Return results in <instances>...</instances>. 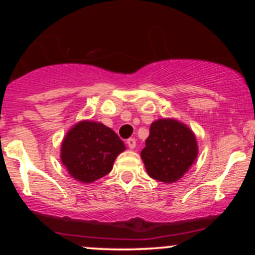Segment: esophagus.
Instances as JSON below:
<instances>
[{"label": "esophagus", "instance_id": "34e87169", "mask_svg": "<svg viewBox=\"0 0 255 255\" xmlns=\"http://www.w3.org/2000/svg\"><path fill=\"white\" fill-rule=\"evenodd\" d=\"M127 145L129 148H134L136 145V140L133 139V137H129V139H127Z\"/></svg>", "mask_w": 255, "mask_h": 255}]
</instances>
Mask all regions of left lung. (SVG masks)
<instances>
[{
	"label": "left lung",
	"instance_id": "left-lung-1",
	"mask_svg": "<svg viewBox=\"0 0 255 255\" xmlns=\"http://www.w3.org/2000/svg\"><path fill=\"white\" fill-rule=\"evenodd\" d=\"M141 158L146 171L154 180L176 182L188 171L198 156L194 133L174 119L152 122Z\"/></svg>",
	"mask_w": 255,
	"mask_h": 255
}]
</instances>
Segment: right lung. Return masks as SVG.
<instances>
[{
	"label": "right lung",
	"instance_id": "add662e5",
	"mask_svg": "<svg viewBox=\"0 0 255 255\" xmlns=\"http://www.w3.org/2000/svg\"><path fill=\"white\" fill-rule=\"evenodd\" d=\"M126 150L118 134L103 124L81 121L69 129L61 145V160L69 175L91 183L109 174L116 157Z\"/></svg>",
	"mask_w": 255,
	"mask_h": 255
}]
</instances>
